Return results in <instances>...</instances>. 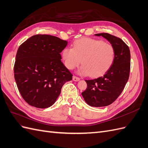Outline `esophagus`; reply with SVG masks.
<instances>
[{
    "instance_id": "obj_1",
    "label": "esophagus",
    "mask_w": 148,
    "mask_h": 148,
    "mask_svg": "<svg viewBox=\"0 0 148 148\" xmlns=\"http://www.w3.org/2000/svg\"><path fill=\"white\" fill-rule=\"evenodd\" d=\"M79 79H80L79 78H78L77 77H75V76H74V77H73V80L74 82H78Z\"/></svg>"
}]
</instances>
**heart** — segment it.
I'll return each mask as SVG.
<instances>
[{"instance_id":"b5f03b06","label":"heart","mask_w":148,"mask_h":148,"mask_svg":"<svg viewBox=\"0 0 148 148\" xmlns=\"http://www.w3.org/2000/svg\"><path fill=\"white\" fill-rule=\"evenodd\" d=\"M115 50L111 44L90 38H82L73 42V48L66 47L62 59L69 70L83 65L79 70L82 75L97 77L104 73L115 59Z\"/></svg>"}]
</instances>
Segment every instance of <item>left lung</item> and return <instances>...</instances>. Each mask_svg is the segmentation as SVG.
<instances>
[{
  "mask_svg": "<svg viewBox=\"0 0 148 148\" xmlns=\"http://www.w3.org/2000/svg\"><path fill=\"white\" fill-rule=\"evenodd\" d=\"M112 45L115 50V59L106 73L97 78L85 80L87 88L82 95L88 105L104 107L114 102L123 91L130 71V51L120 38L109 33H98Z\"/></svg>",
  "mask_w": 148,
  "mask_h": 148,
  "instance_id": "1",
  "label": "left lung"
}]
</instances>
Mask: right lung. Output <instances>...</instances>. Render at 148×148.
<instances>
[{"mask_svg":"<svg viewBox=\"0 0 148 148\" xmlns=\"http://www.w3.org/2000/svg\"><path fill=\"white\" fill-rule=\"evenodd\" d=\"M68 42L53 36L36 34L20 46L14 77L23 99L30 106L45 109L54 104L62 87L72 74L61 62L60 52Z\"/></svg>","mask_w":148,"mask_h":148,"instance_id":"right-lung-1","label":"right lung"}]
</instances>
